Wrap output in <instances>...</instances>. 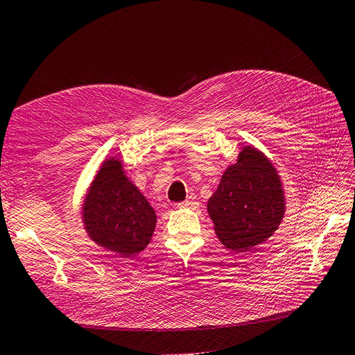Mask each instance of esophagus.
Returning <instances> with one entry per match:
<instances>
[{
	"label": "esophagus",
	"mask_w": 355,
	"mask_h": 355,
	"mask_svg": "<svg viewBox=\"0 0 355 355\" xmlns=\"http://www.w3.org/2000/svg\"><path fill=\"white\" fill-rule=\"evenodd\" d=\"M178 207H180V209H197V207H198V202H197V201H189V200H187V201L179 202Z\"/></svg>",
	"instance_id": "34e87169"
}]
</instances>
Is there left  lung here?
<instances>
[{"mask_svg": "<svg viewBox=\"0 0 355 355\" xmlns=\"http://www.w3.org/2000/svg\"><path fill=\"white\" fill-rule=\"evenodd\" d=\"M207 211L227 249L249 252L266 241L286 211L282 180L271 161L259 149L244 146L237 163L223 171Z\"/></svg>", "mask_w": 355, "mask_h": 355, "instance_id": "1", "label": "left lung"}]
</instances>
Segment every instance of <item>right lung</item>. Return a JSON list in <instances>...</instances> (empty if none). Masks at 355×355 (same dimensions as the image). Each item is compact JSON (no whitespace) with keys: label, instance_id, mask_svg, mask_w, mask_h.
Returning a JSON list of instances; mask_svg holds the SVG:
<instances>
[{"label":"right lung","instance_id":"add662e5","mask_svg":"<svg viewBox=\"0 0 355 355\" xmlns=\"http://www.w3.org/2000/svg\"><path fill=\"white\" fill-rule=\"evenodd\" d=\"M83 222L89 237L116 256L142 252L153 239L155 210L124 173L118 158H106L85 194Z\"/></svg>","mask_w":355,"mask_h":355}]
</instances>
